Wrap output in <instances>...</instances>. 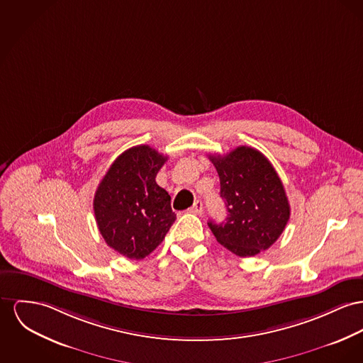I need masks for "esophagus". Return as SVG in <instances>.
<instances>
[{"label":"esophagus","mask_w":363,"mask_h":363,"mask_svg":"<svg viewBox=\"0 0 363 363\" xmlns=\"http://www.w3.org/2000/svg\"><path fill=\"white\" fill-rule=\"evenodd\" d=\"M190 212H193L195 215H201V213L203 212V203H202V201L196 199V201L194 202L193 208L190 209Z\"/></svg>","instance_id":"obj_1"}]
</instances>
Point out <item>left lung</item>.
Segmentation results:
<instances>
[{"label":"left lung","instance_id":"8db88e82","mask_svg":"<svg viewBox=\"0 0 363 363\" xmlns=\"http://www.w3.org/2000/svg\"><path fill=\"white\" fill-rule=\"evenodd\" d=\"M220 177L225 221L208 223L218 243L240 257L268 249L284 233L290 205L284 184L266 157L241 145L225 155H209Z\"/></svg>","mask_w":363,"mask_h":363}]
</instances>
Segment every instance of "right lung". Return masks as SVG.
Listing matches in <instances>:
<instances>
[{
	"mask_svg": "<svg viewBox=\"0 0 363 363\" xmlns=\"http://www.w3.org/2000/svg\"><path fill=\"white\" fill-rule=\"evenodd\" d=\"M168 157L136 145L113 162L97 187L94 211L106 243L130 260H142L176 220L170 195L155 182Z\"/></svg>",
	"mask_w": 363,
	"mask_h": 363,
	"instance_id": "right-lung-1",
	"label": "right lung"
}]
</instances>
